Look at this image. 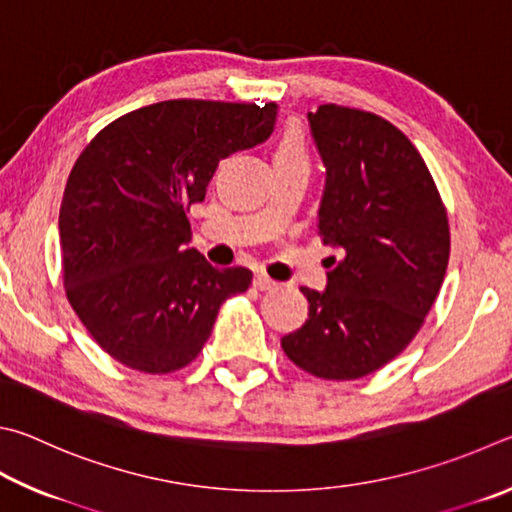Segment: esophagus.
Masks as SVG:
<instances>
[{"instance_id": "esophagus-1", "label": "esophagus", "mask_w": 512, "mask_h": 512, "mask_svg": "<svg viewBox=\"0 0 512 512\" xmlns=\"http://www.w3.org/2000/svg\"><path fill=\"white\" fill-rule=\"evenodd\" d=\"M274 285L276 283L267 274H256L254 276V288L256 290H270V288H274Z\"/></svg>"}]
</instances>
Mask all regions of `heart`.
I'll return each mask as SVG.
<instances>
[{"mask_svg":"<svg viewBox=\"0 0 512 512\" xmlns=\"http://www.w3.org/2000/svg\"><path fill=\"white\" fill-rule=\"evenodd\" d=\"M274 168L283 166H306L310 168V152L308 143L303 139L299 125H288L274 141L272 148Z\"/></svg>","mask_w":512,"mask_h":512,"instance_id":"b5f03b06","label":"heart"}]
</instances>
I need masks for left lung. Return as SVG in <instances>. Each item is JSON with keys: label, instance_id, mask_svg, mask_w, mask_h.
<instances>
[{"label": "left lung", "instance_id": "1", "mask_svg": "<svg viewBox=\"0 0 512 512\" xmlns=\"http://www.w3.org/2000/svg\"><path fill=\"white\" fill-rule=\"evenodd\" d=\"M308 121L326 166L317 233L339 258L324 292L301 288L308 319L281 346L315 378L357 380L423 328L450 261V224L425 159L396 125L335 103Z\"/></svg>", "mask_w": 512, "mask_h": 512}]
</instances>
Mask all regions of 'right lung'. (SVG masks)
I'll use <instances>...</instances> for the list:
<instances>
[{
    "label": "right lung",
    "mask_w": 512,
    "mask_h": 512,
    "mask_svg": "<svg viewBox=\"0 0 512 512\" xmlns=\"http://www.w3.org/2000/svg\"><path fill=\"white\" fill-rule=\"evenodd\" d=\"M279 105L177 98L112 121L80 152L60 204L62 283L103 351L175 373L200 355L224 301L251 285L188 249L186 211L222 157L270 137Z\"/></svg>",
    "instance_id": "1"
}]
</instances>
